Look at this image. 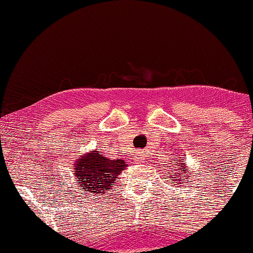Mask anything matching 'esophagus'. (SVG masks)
Returning a JSON list of instances; mask_svg holds the SVG:
<instances>
[{
    "mask_svg": "<svg viewBox=\"0 0 253 253\" xmlns=\"http://www.w3.org/2000/svg\"><path fill=\"white\" fill-rule=\"evenodd\" d=\"M138 160H141V157H140V158H138Z\"/></svg>",
    "mask_w": 253,
    "mask_h": 253,
    "instance_id": "34e87169",
    "label": "esophagus"
}]
</instances>
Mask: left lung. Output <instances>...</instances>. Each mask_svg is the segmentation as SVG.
I'll list each match as a JSON object with an SVG mask.
<instances>
[{"label": "left lung", "instance_id": "obj_1", "mask_svg": "<svg viewBox=\"0 0 253 253\" xmlns=\"http://www.w3.org/2000/svg\"><path fill=\"white\" fill-rule=\"evenodd\" d=\"M180 160H184V158L181 157V158H179V160H175V163H173V166H171L173 168H170L171 170L168 171V174L166 173L169 176L168 179L171 180V181H174V184L176 182V185H177V182H179V181H182V180H186L187 177H190V176H187V174H186V170H187V169H186L185 161H180ZM181 162H184V163L181 164ZM174 168H176L177 169H174ZM174 170L177 171L176 173L173 172ZM173 172L174 173V174H172Z\"/></svg>", "mask_w": 253, "mask_h": 253}]
</instances>
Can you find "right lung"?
Instances as JSON below:
<instances>
[{"label": "right lung", "instance_id": "1", "mask_svg": "<svg viewBox=\"0 0 253 253\" xmlns=\"http://www.w3.org/2000/svg\"><path fill=\"white\" fill-rule=\"evenodd\" d=\"M125 167L127 165L124 160H109L102 152L93 150L78 158L74 177L79 181L83 191L98 196L108 193Z\"/></svg>", "mask_w": 253, "mask_h": 253}]
</instances>
